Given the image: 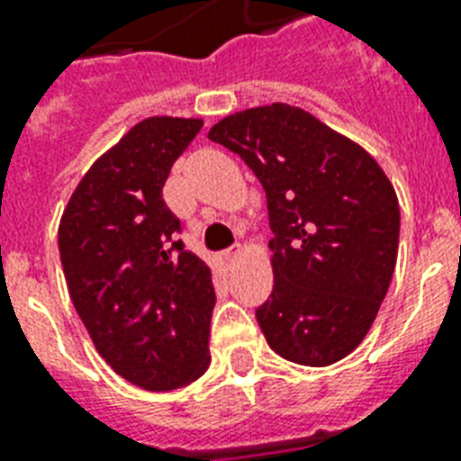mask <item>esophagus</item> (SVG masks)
<instances>
[{
  "label": "esophagus",
  "mask_w": 461,
  "mask_h": 461,
  "mask_svg": "<svg viewBox=\"0 0 461 461\" xmlns=\"http://www.w3.org/2000/svg\"><path fill=\"white\" fill-rule=\"evenodd\" d=\"M239 253H241V246H239V244H234V246H230V249H227V251H222V253H220V258H222L224 263H227V266H230L231 260L237 258Z\"/></svg>",
  "instance_id": "esophagus-1"
}]
</instances>
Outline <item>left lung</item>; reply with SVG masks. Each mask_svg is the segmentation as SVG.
<instances>
[{
    "label": "left lung",
    "instance_id": "1",
    "mask_svg": "<svg viewBox=\"0 0 461 461\" xmlns=\"http://www.w3.org/2000/svg\"><path fill=\"white\" fill-rule=\"evenodd\" d=\"M266 188L273 294L256 318L270 349L302 366H330L357 349L393 280L400 203L364 148L285 103L217 122Z\"/></svg>",
    "mask_w": 461,
    "mask_h": 461
}]
</instances>
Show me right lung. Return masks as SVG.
Segmentation results:
<instances>
[{
	"label": "right lung",
	"mask_w": 461,
	"mask_h": 461,
	"mask_svg": "<svg viewBox=\"0 0 461 461\" xmlns=\"http://www.w3.org/2000/svg\"><path fill=\"white\" fill-rule=\"evenodd\" d=\"M201 119H143L90 167L59 222L68 294L100 357L133 385L167 393L210 364V267L184 249L162 198Z\"/></svg>",
	"instance_id": "obj_1"
}]
</instances>
